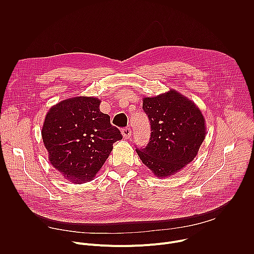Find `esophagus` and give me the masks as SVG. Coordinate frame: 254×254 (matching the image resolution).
<instances>
[{
  "instance_id": "34e87169",
  "label": "esophagus",
  "mask_w": 254,
  "mask_h": 254,
  "mask_svg": "<svg viewBox=\"0 0 254 254\" xmlns=\"http://www.w3.org/2000/svg\"><path fill=\"white\" fill-rule=\"evenodd\" d=\"M122 134L125 138H128L131 135V129L129 127H125L122 129Z\"/></svg>"
}]
</instances>
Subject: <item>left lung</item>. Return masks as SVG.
<instances>
[{
  "instance_id": "left-lung-1",
  "label": "left lung",
  "mask_w": 254,
  "mask_h": 254,
  "mask_svg": "<svg viewBox=\"0 0 254 254\" xmlns=\"http://www.w3.org/2000/svg\"><path fill=\"white\" fill-rule=\"evenodd\" d=\"M151 137L146 148H136L141 160L157 177L176 174L194 160L206 134L205 120L190 99L176 90L142 99Z\"/></svg>"
}]
</instances>
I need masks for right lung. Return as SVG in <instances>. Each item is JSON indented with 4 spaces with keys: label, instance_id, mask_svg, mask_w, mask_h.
<instances>
[{
    "label": "right lung",
    "instance_id": "obj_1",
    "mask_svg": "<svg viewBox=\"0 0 254 254\" xmlns=\"http://www.w3.org/2000/svg\"><path fill=\"white\" fill-rule=\"evenodd\" d=\"M100 100L78 96L50 108L42 127V138L51 165L72 183L92 180L123 138L111 124V117L99 110Z\"/></svg>",
    "mask_w": 254,
    "mask_h": 254
}]
</instances>
